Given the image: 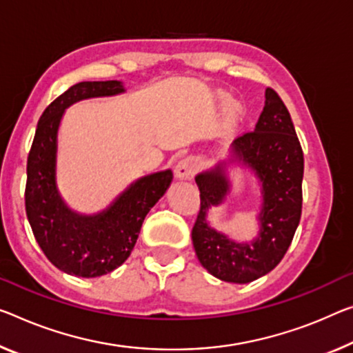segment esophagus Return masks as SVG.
Wrapping results in <instances>:
<instances>
[{
  "label": "esophagus",
  "mask_w": 353,
  "mask_h": 353,
  "mask_svg": "<svg viewBox=\"0 0 353 353\" xmlns=\"http://www.w3.org/2000/svg\"><path fill=\"white\" fill-rule=\"evenodd\" d=\"M197 172H199V162L197 159L192 158V156L181 159L175 167V175L176 178H180V180H192Z\"/></svg>",
  "instance_id": "1"
}]
</instances>
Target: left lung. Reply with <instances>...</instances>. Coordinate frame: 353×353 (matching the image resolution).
<instances>
[{
    "instance_id": "left-lung-1",
    "label": "left lung",
    "mask_w": 353,
    "mask_h": 353,
    "mask_svg": "<svg viewBox=\"0 0 353 353\" xmlns=\"http://www.w3.org/2000/svg\"><path fill=\"white\" fill-rule=\"evenodd\" d=\"M265 96L256 129L238 135L233 142V153L256 170L263 186L259 240L236 245L210 229L205 222L207 210L222 202L229 184L221 167L195 178L200 191V210L192 227L195 254L203 268L225 283L246 284L270 273L285 256L301 218V143L279 94L267 88Z\"/></svg>"
}]
</instances>
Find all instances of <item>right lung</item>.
I'll return each mask as SVG.
<instances>
[{"label": "right lung", "mask_w": 353, "mask_h": 353, "mask_svg": "<svg viewBox=\"0 0 353 353\" xmlns=\"http://www.w3.org/2000/svg\"><path fill=\"white\" fill-rule=\"evenodd\" d=\"M118 80L80 82L48 105L37 121L26 161L25 208L32 235L46 257L77 278L107 274L131 256L151 207L172 183V172L135 181L104 213L79 216L59 199L55 186L57 131L64 108L86 97L121 93Z\"/></svg>", "instance_id": "obj_1"}]
</instances>
